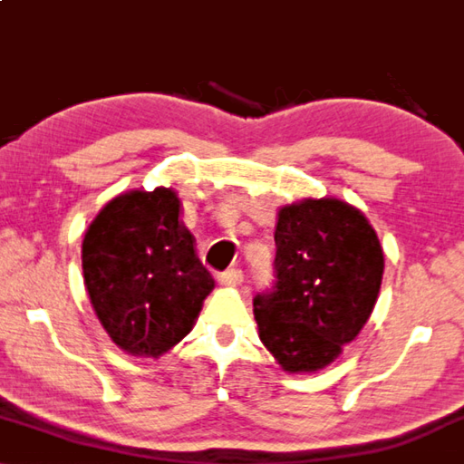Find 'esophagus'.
Segmentation results:
<instances>
[{"mask_svg":"<svg viewBox=\"0 0 464 464\" xmlns=\"http://www.w3.org/2000/svg\"><path fill=\"white\" fill-rule=\"evenodd\" d=\"M219 284H222V286H240L242 272L240 269H227V272L219 276Z\"/></svg>","mask_w":464,"mask_h":464,"instance_id":"esophagus-1","label":"esophagus"}]
</instances>
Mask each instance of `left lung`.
<instances>
[{"instance_id":"obj_1","label":"left lung","mask_w":464,"mask_h":464,"mask_svg":"<svg viewBox=\"0 0 464 464\" xmlns=\"http://www.w3.org/2000/svg\"><path fill=\"white\" fill-rule=\"evenodd\" d=\"M274 238L276 284L253 298L259 338L286 373H315L372 317L380 238L365 213L334 197L284 205Z\"/></svg>"}]
</instances>
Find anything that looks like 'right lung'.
Masks as SVG:
<instances>
[{
	"label": "right lung",
	"instance_id": "add662e5",
	"mask_svg": "<svg viewBox=\"0 0 464 464\" xmlns=\"http://www.w3.org/2000/svg\"><path fill=\"white\" fill-rule=\"evenodd\" d=\"M82 276L113 344L153 359L187 336L216 286L166 187L122 192L97 213L84 232Z\"/></svg>",
	"mask_w": 464,
	"mask_h": 464
}]
</instances>
